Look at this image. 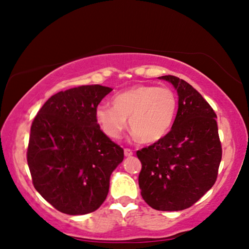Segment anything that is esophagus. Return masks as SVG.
Instances as JSON below:
<instances>
[{
  "label": "esophagus",
  "instance_id": "obj_1",
  "mask_svg": "<svg viewBox=\"0 0 249 249\" xmlns=\"http://www.w3.org/2000/svg\"><path fill=\"white\" fill-rule=\"evenodd\" d=\"M124 155L126 156V157H130V156H133V151L128 149V148H125L124 149Z\"/></svg>",
  "mask_w": 249,
  "mask_h": 249
}]
</instances>
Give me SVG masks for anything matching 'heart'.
Returning a JSON list of instances; mask_svg holds the SVG:
<instances>
[{
  "label": "heart",
  "instance_id": "1",
  "mask_svg": "<svg viewBox=\"0 0 249 249\" xmlns=\"http://www.w3.org/2000/svg\"><path fill=\"white\" fill-rule=\"evenodd\" d=\"M113 107L101 104L95 117L103 132L117 140L127 127V120L134 136L145 144L161 140L174 124L177 99L165 87L138 84L115 94Z\"/></svg>",
  "mask_w": 249,
  "mask_h": 249
}]
</instances>
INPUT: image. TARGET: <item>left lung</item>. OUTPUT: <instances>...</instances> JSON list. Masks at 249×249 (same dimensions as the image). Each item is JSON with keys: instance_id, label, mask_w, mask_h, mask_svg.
Returning a JSON list of instances; mask_svg holds the SVG:
<instances>
[{"instance_id": "8db88e82", "label": "left lung", "mask_w": 249, "mask_h": 249, "mask_svg": "<svg viewBox=\"0 0 249 249\" xmlns=\"http://www.w3.org/2000/svg\"><path fill=\"white\" fill-rule=\"evenodd\" d=\"M178 93V112L171 130L137 151L142 162V196L158 211L190 208L215 183L222 159L216 114L184 80L162 75Z\"/></svg>"}]
</instances>
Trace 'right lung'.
I'll return each instance as SVG.
<instances>
[{"label": "right lung", "mask_w": 249, "mask_h": 249, "mask_svg": "<svg viewBox=\"0 0 249 249\" xmlns=\"http://www.w3.org/2000/svg\"><path fill=\"white\" fill-rule=\"evenodd\" d=\"M113 89L100 84L60 91L33 121L27 162L37 192L69 215L98 210L124 150L100 129L95 109Z\"/></svg>", "instance_id": "right-lung-1"}]
</instances>
